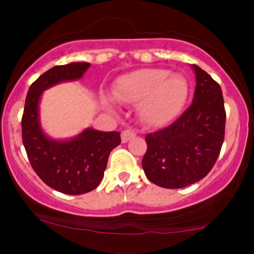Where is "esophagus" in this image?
I'll list each match as a JSON object with an SVG mask.
<instances>
[{
	"mask_svg": "<svg viewBox=\"0 0 254 254\" xmlns=\"http://www.w3.org/2000/svg\"><path fill=\"white\" fill-rule=\"evenodd\" d=\"M133 136H135V132H133V131L123 130V131H122V135H121L122 142H123V143H127V142L129 141L130 138H132Z\"/></svg>",
	"mask_w": 254,
	"mask_h": 254,
	"instance_id": "esophagus-1",
	"label": "esophagus"
}]
</instances>
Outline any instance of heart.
<instances>
[{
  "mask_svg": "<svg viewBox=\"0 0 254 254\" xmlns=\"http://www.w3.org/2000/svg\"><path fill=\"white\" fill-rule=\"evenodd\" d=\"M113 98L122 104H136L137 116L145 127H164L182 111L188 82L182 75L161 68H144L122 75L113 83ZM107 109L112 101L104 100Z\"/></svg>",
  "mask_w": 254,
  "mask_h": 254,
  "instance_id": "obj_1",
  "label": "heart"
}]
</instances>
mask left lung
<instances>
[{
  "instance_id": "8db88e82",
  "label": "left lung",
  "mask_w": 254,
  "mask_h": 254,
  "mask_svg": "<svg viewBox=\"0 0 254 254\" xmlns=\"http://www.w3.org/2000/svg\"><path fill=\"white\" fill-rule=\"evenodd\" d=\"M192 104L174 123L145 136L142 167L151 183L182 189L203 179L216 162L224 138L226 111L222 89L196 64Z\"/></svg>"
}]
</instances>
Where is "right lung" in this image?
Masks as SVG:
<instances>
[{
    "mask_svg": "<svg viewBox=\"0 0 254 254\" xmlns=\"http://www.w3.org/2000/svg\"><path fill=\"white\" fill-rule=\"evenodd\" d=\"M90 66L72 62L49 69L31 84L22 115V143L32 168L46 185L65 194H82L94 190L106 170L113 148L121 144L118 131L87 127L69 139H55L40 125L39 104L44 90L61 82L80 80Z\"/></svg>",
    "mask_w": 254,
    "mask_h": 254,
    "instance_id": "right-lung-1",
    "label": "right lung"
}]
</instances>
